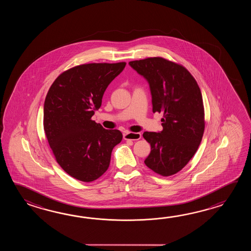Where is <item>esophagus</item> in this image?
I'll list each match as a JSON object with an SVG mask.
<instances>
[{"mask_svg":"<svg viewBox=\"0 0 251 251\" xmlns=\"http://www.w3.org/2000/svg\"><path fill=\"white\" fill-rule=\"evenodd\" d=\"M124 139L125 140H133V141H135V140H139V139H141V133H132V132H128V133H124Z\"/></svg>","mask_w":251,"mask_h":251,"instance_id":"1","label":"esophagus"}]
</instances>
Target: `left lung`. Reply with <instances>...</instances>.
I'll return each mask as SVG.
<instances>
[{
	"label": "left lung",
	"instance_id": "obj_1",
	"mask_svg": "<svg viewBox=\"0 0 251 251\" xmlns=\"http://www.w3.org/2000/svg\"><path fill=\"white\" fill-rule=\"evenodd\" d=\"M129 64L149 82L152 112L163 113L162 131L143 134L151 144L144 163L160 176L174 175L192 159L203 138L205 123L200 88L187 68L162 57Z\"/></svg>",
	"mask_w": 251,
	"mask_h": 251
}]
</instances>
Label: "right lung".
Here are the masks:
<instances>
[{
  "label": "right lung",
  "mask_w": 251,
  "mask_h": 251,
  "mask_svg": "<svg viewBox=\"0 0 251 251\" xmlns=\"http://www.w3.org/2000/svg\"><path fill=\"white\" fill-rule=\"evenodd\" d=\"M126 63L80 64L54 80L44 104V130L59 165L82 182L96 180L110 163L123 134L91 119L101 106L107 86Z\"/></svg>",
  "instance_id": "add662e5"
}]
</instances>
